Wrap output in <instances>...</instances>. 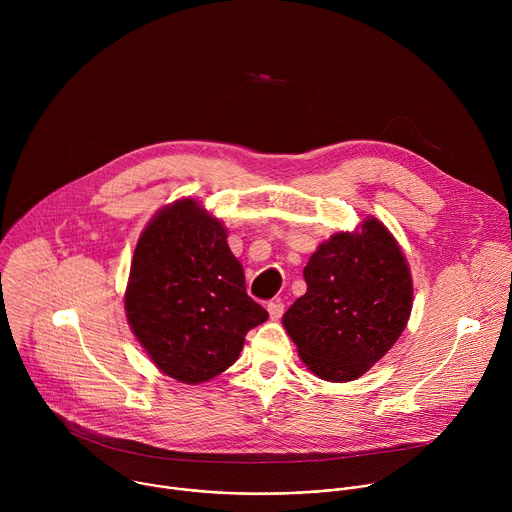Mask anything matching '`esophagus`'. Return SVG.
<instances>
[{
  "label": "esophagus",
  "mask_w": 512,
  "mask_h": 512,
  "mask_svg": "<svg viewBox=\"0 0 512 512\" xmlns=\"http://www.w3.org/2000/svg\"><path fill=\"white\" fill-rule=\"evenodd\" d=\"M267 312H269V318H271V320H279V318L283 316V304H281L279 300L269 302V304H267Z\"/></svg>",
  "instance_id": "obj_1"
}]
</instances>
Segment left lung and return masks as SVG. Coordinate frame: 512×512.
<instances>
[{
  "instance_id": "left-lung-1",
  "label": "left lung",
  "mask_w": 512,
  "mask_h": 512,
  "mask_svg": "<svg viewBox=\"0 0 512 512\" xmlns=\"http://www.w3.org/2000/svg\"><path fill=\"white\" fill-rule=\"evenodd\" d=\"M308 291L283 314L306 367L332 383L367 373L397 342L413 306L407 259L389 229L369 216L334 233L304 267Z\"/></svg>"
}]
</instances>
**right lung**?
<instances>
[{"instance_id":"right-lung-1","label":"right lung","mask_w":512,"mask_h":512,"mask_svg":"<svg viewBox=\"0 0 512 512\" xmlns=\"http://www.w3.org/2000/svg\"><path fill=\"white\" fill-rule=\"evenodd\" d=\"M127 322L156 367L186 385L227 371L269 314L247 296L227 229L196 200L164 206L143 229L125 289Z\"/></svg>"}]
</instances>
